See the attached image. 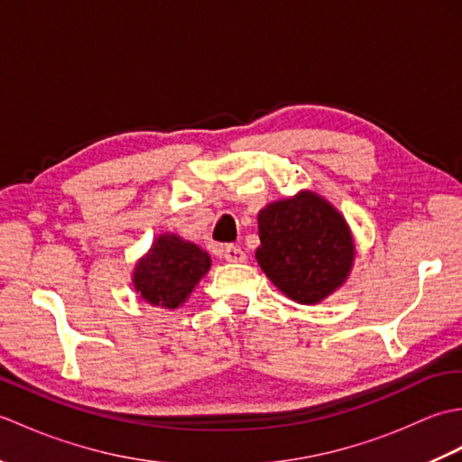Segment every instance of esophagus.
Returning <instances> with one entry per match:
<instances>
[{
    "mask_svg": "<svg viewBox=\"0 0 462 462\" xmlns=\"http://www.w3.org/2000/svg\"><path fill=\"white\" fill-rule=\"evenodd\" d=\"M222 256L226 262H244L246 260V254H244V250L240 246H224L222 248Z\"/></svg>",
    "mask_w": 462,
    "mask_h": 462,
    "instance_id": "34e87169",
    "label": "esophagus"
}]
</instances>
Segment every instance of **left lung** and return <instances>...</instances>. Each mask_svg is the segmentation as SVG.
Returning <instances> with one entry per match:
<instances>
[{
    "instance_id": "obj_1",
    "label": "left lung",
    "mask_w": 462,
    "mask_h": 462,
    "mask_svg": "<svg viewBox=\"0 0 462 462\" xmlns=\"http://www.w3.org/2000/svg\"><path fill=\"white\" fill-rule=\"evenodd\" d=\"M256 260L282 293L298 303H318L347 280L356 244L346 218L303 190L268 204L258 214Z\"/></svg>"
}]
</instances>
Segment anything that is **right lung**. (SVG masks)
Instances as JSON below:
<instances>
[{
    "instance_id": "add662e5",
    "label": "right lung",
    "mask_w": 462,
    "mask_h": 462,
    "mask_svg": "<svg viewBox=\"0 0 462 462\" xmlns=\"http://www.w3.org/2000/svg\"><path fill=\"white\" fill-rule=\"evenodd\" d=\"M208 252L176 234H162L136 262L133 286L151 306L176 310L190 296L196 283L210 270Z\"/></svg>"
}]
</instances>
